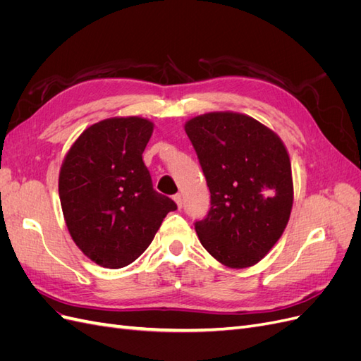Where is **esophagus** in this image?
Wrapping results in <instances>:
<instances>
[{
  "instance_id": "obj_1",
  "label": "esophagus",
  "mask_w": 361,
  "mask_h": 361,
  "mask_svg": "<svg viewBox=\"0 0 361 361\" xmlns=\"http://www.w3.org/2000/svg\"><path fill=\"white\" fill-rule=\"evenodd\" d=\"M173 199H174V202H176L179 209H182V195H180V194H176Z\"/></svg>"
}]
</instances>
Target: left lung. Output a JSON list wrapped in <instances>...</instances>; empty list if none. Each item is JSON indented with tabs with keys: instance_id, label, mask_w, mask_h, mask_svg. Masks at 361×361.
Here are the masks:
<instances>
[{
	"instance_id": "1",
	"label": "left lung",
	"mask_w": 361,
	"mask_h": 361,
	"mask_svg": "<svg viewBox=\"0 0 361 361\" xmlns=\"http://www.w3.org/2000/svg\"><path fill=\"white\" fill-rule=\"evenodd\" d=\"M185 133L211 191V209L195 232L228 268L256 265L286 228L293 203L289 154L256 118L233 111L192 117Z\"/></svg>"
}]
</instances>
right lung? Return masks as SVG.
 I'll return each mask as SVG.
<instances>
[{"mask_svg": "<svg viewBox=\"0 0 361 361\" xmlns=\"http://www.w3.org/2000/svg\"><path fill=\"white\" fill-rule=\"evenodd\" d=\"M154 123L111 117L87 128L64 157L59 194L68 231L104 268H123L143 255L164 218L178 209L154 190L143 152Z\"/></svg>", "mask_w": 361, "mask_h": 361, "instance_id": "obj_1", "label": "right lung"}]
</instances>
